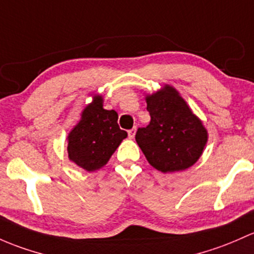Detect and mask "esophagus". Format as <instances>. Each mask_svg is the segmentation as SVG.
<instances>
[{
    "label": "esophagus",
    "instance_id": "obj_1",
    "mask_svg": "<svg viewBox=\"0 0 254 254\" xmlns=\"http://www.w3.org/2000/svg\"><path fill=\"white\" fill-rule=\"evenodd\" d=\"M135 134H136V127H132L131 130H129V131H127V135H129L130 138H134Z\"/></svg>",
    "mask_w": 254,
    "mask_h": 254
}]
</instances>
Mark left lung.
<instances>
[{"instance_id": "1", "label": "left lung", "mask_w": 254, "mask_h": 254, "mask_svg": "<svg viewBox=\"0 0 254 254\" xmlns=\"http://www.w3.org/2000/svg\"><path fill=\"white\" fill-rule=\"evenodd\" d=\"M151 122L136 132L149 164L162 173L192 167L203 153L208 131L178 90L165 84L145 97Z\"/></svg>"}]
</instances>
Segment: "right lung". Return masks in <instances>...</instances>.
<instances>
[{
  "label": "right lung",
  "mask_w": 254,
  "mask_h": 254,
  "mask_svg": "<svg viewBox=\"0 0 254 254\" xmlns=\"http://www.w3.org/2000/svg\"><path fill=\"white\" fill-rule=\"evenodd\" d=\"M80 116L66 137L68 158L86 172H95L108 163L127 132L120 130L118 113L103 108L101 95L93 96Z\"/></svg>",
  "instance_id": "right-lung-1"
}]
</instances>
